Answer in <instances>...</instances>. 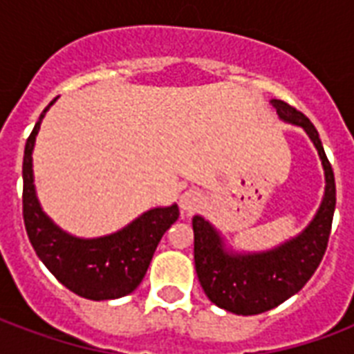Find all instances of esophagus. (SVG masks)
<instances>
[{
    "label": "esophagus",
    "instance_id": "esophagus-1",
    "mask_svg": "<svg viewBox=\"0 0 354 354\" xmlns=\"http://www.w3.org/2000/svg\"><path fill=\"white\" fill-rule=\"evenodd\" d=\"M200 205H202V194L194 189H189L180 196V207L185 213H193V211L198 209Z\"/></svg>",
    "mask_w": 354,
    "mask_h": 354
}]
</instances>
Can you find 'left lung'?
<instances>
[{"instance_id": "left-lung-1", "label": "left lung", "mask_w": 354, "mask_h": 354, "mask_svg": "<svg viewBox=\"0 0 354 354\" xmlns=\"http://www.w3.org/2000/svg\"><path fill=\"white\" fill-rule=\"evenodd\" d=\"M272 106L283 121L301 127L314 143L325 171V194L303 233L261 253H227L215 227L194 216V266L200 285L216 307L242 316L266 313L301 290L324 259L336 205L335 172L316 127L285 101L274 99Z\"/></svg>"}]
</instances>
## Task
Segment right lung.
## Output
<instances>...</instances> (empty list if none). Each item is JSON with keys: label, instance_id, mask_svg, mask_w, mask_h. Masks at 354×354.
<instances>
[{"label": "right lung", "instance_id": "add662e5", "mask_svg": "<svg viewBox=\"0 0 354 354\" xmlns=\"http://www.w3.org/2000/svg\"><path fill=\"white\" fill-rule=\"evenodd\" d=\"M49 106L32 128L24 152V222L30 244L47 270L77 296L93 301L127 296L143 281L161 236L178 221V205L147 211L121 232L99 239L62 232L41 211L32 183V149Z\"/></svg>", "mask_w": 354, "mask_h": 354}]
</instances>
